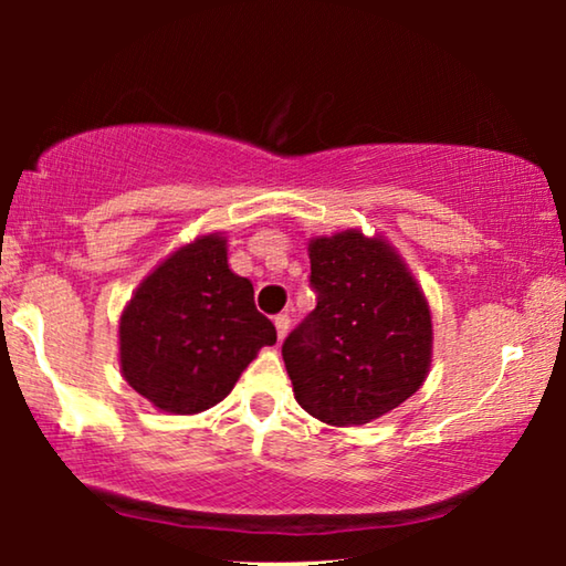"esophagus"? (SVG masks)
<instances>
[{
	"mask_svg": "<svg viewBox=\"0 0 566 566\" xmlns=\"http://www.w3.org/2000/svg\"><path fill=\"white\" fill-rule=\"evenodd\" d=\"M275 329H277V337H285V335H289V329H291V316L289 314H277L275 316Z\"/></svg>",
	"mask_w": 566,
	"mask_h": 566,
	"instance_id": "1",
	"label": "esophagus"
}]
</instances>
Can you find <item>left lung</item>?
Instances as JSON below:
<instances>
[{
	"label": "left lung",
	"instance_id": "left-lung-1",
	"mask_svg": "<svg viewBox=\"0 0 566 566\" xmlns=\"http://www.w3.org/2000/svg\"><path fill=\"white\" fill-rule=\"evenodd\" d=\"M308 260L316 308L283 343L293 394L316 420L366 424L428 376V301L399 254L360 231L312 239Z\"/></svg>",
	"mask_w": 566,
	"mask_h": 566
}]
</instances>
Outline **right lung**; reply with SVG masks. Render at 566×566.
<instances>
[{"instance_id": "obj_1", "label": "right lung", "mask_w": 566, "mask_h": 566, "mask_svg": "<svg viewBox=\"0 0 566 566\" xmlns=\"http://www.w3.org/2000/svg\"><path fill=\"white\" fill-rule=\"evenodd\" d=\"M275 327L254 289L229 270L227 239L200 237L138 285L120 316L126 381L172 415H196L234 389Z\"/></svg>"}]
</instances>
